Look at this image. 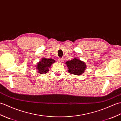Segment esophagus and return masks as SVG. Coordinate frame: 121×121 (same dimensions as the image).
Masks as SVG:
<instances>
[{
  "label": "esophagus",
  "mask_w": 121,
  "mask_h": 121,
  "mask_svg": "<svg viewBox=\"0 0 121 121\" xmlns=\"http://www.w3.org/2000/svg\"><path fill=\"white\" fill-rule=\"evenodd\" d=\"M58 61H59V62H63V61H64V59H62V58H59L58 59Z\"/></svg>",
  "instance_id": "esophagus-1"
}]
</instances>
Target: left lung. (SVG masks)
<instances>
[{"label":"left lung","mask_w":121,"mask_h":121,"mask_svg":"<svg viewBox=\"0 0 121 121\" xmlns=\"http://www.w3.org/2000/svg\"><path fill=\"white\" fill-rule=\"evenodd\" d=\"M66 65L68 68L69 73L76 75H80L85 72L86 65L83 61L78 59L74 58L70 61H66Z\"/></svg>","instance_id":"8db88e82"}]
</instances>
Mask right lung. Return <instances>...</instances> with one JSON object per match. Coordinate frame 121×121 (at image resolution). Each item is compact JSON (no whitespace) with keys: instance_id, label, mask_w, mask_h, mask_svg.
Wrapping results in <instances>:
<instances>
[{"instance_id":"add662e5","label":"right lung","mask_w":121,"mask_h":121,"mask_svg":"<svg viewBox=\"0 0 121 121\" xmlns=\"http://www.w3.org/2000/svg\"><path fill=\"white\" fill-rule=\"evenodd\" d=\"M55 62V60L53 59H46L43 58L41 61L37 63L36 69L38 73L40 74H45L49 71V68L50 67L52 63Z\"/></svg>"}]
</instances>
